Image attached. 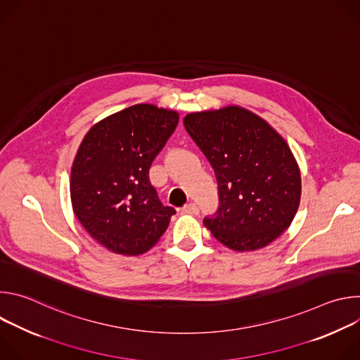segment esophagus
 Wrapping results in <instances>:
<instances>
[{
	"label": "esophagus",
	"instance_id": "34e87169",
	"mask_svg": "<svg viewBox=\"0 0 360 360\" xmlns=\"http://www.w3.org/2000/svg\"><path fill=\"white\" fill-rule=\"evenodd\" d=\"M182 212H185V214H198L199 212V208L196 207L195 203H186L185 207L182 208Z\"/></svg>",
	"mask_w": 360,
	"mask_h": 360
}]
</instances>
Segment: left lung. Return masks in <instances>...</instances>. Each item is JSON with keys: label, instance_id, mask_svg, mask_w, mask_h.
Masks as SVG:
<instances>
[{"label": "left lung", "instance_id": "left-lung-1", "mask_svg": "<svg viewBox=\"0 0 360 360\" xmlns=\"http://www.w3.org/2000/svg\"><path fill=\"white\" fill-rule=\"evenodd\" d=\"M184 125L218 181L219 207L203 219L225 246L261 249L292 224L300 202V172L285 139L240 107L188 114Z\"/></svg>", "mask_w": 360, "mask_h": 360}]
</instances>
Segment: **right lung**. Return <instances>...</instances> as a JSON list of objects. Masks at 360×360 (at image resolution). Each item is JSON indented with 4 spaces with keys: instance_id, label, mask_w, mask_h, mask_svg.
Here are the masks:
<instances>
[{
    "instance_id": "obj_1",
    "label": "right lung",
    "mask_w": 360,
    "mask_h": 360,
    "mask_svg": "<svg viewBox=\"0 0 360 360\" xmlns=\"http://www.w3.org/2000/svg\"><path fill=\"white\" fill-rule=\"evenodd\" d=\"M175 111L138 104L95 124L71 169L75 217L102 246L139 255L158 242L175 214L149 182V168L178 125Z\"/></svg>"
}]
</instances>
